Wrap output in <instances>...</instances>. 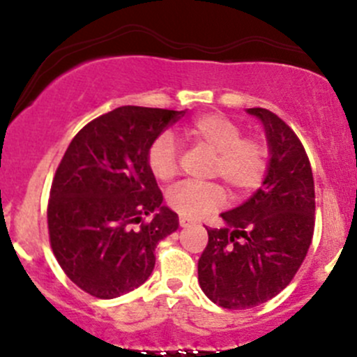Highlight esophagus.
Masks as SVG:
<instances>
[{"mask_svg":"<svg viewBox=\"0 0 357 357\" xmlns=\"http://www.w3.org/2000/svg\"><path fill=\"white\" fill-rule=\"evenodd\" d=\"M193 225H195V221H192V219L179 218V226H181V228H188V226H193Z\"/></svg>","mask_w":357,"mask_h":357,"instance_id":"esophagus-1","label":"esophagus"}]
</instances>
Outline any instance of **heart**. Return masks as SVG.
I'll list each match as a JSON object with an SVG mask.
<instances>
[{
	"label": "heart",
	"mask_w": 357,
	"mask_h": 357,
	"mask_svg": "<svg viewBox=\"0 0 357 357\" xmlns=\"http://www.w3.org/2000/svg\"><path fill=\"white\" fill-rule=\"evenodd\" d=\"M242 126L222 114H204L185 128L186 138L215 152L214 172L221 176L235 195L247 197L264 183L269 169V149L262 139L242 136ZM146 165L158 181H171L178 174V149L171 135L162 132L149 146ZM221 183L185 181L171 190L167 202L176 212L199 219L226 202Z\"/></svg>",
	"instance_id": "heart-1"
}]
</instances>
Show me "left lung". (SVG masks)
Segmentation results:
<instances>
[{
	"instance_id": "obj_1",
	"label": "left lung",
	"mask_w": 357,
	"mask_h": 357,
	"mask_svg": "<svg viewBox=\"0 0 357 357\" xmlns=\"http://www.w3.org/2000/svg\"><path fill=\"white\" fill-rule=\"evenodd\" d=\"M264 124L269 169L245 204L222 212L225 228H207L199 283L214 304L248 309L276 297L294 280L314 233V179L291 128L268 109H248Z\"/></svg>"
}]
</instances>
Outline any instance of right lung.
Segmentation results:
<instances>
[{
  "label": "right lung",
  "mask_w": 357,
  "mask_h": 357,
  "mask_svg": "<svg viewBox=\"0 0 357 357\" xmlns=\"http://www.w3.org/2000/svg\"><path fill=\"white\" fill-rule=\"evenodd\" d=\"M183 115L119 107L88 122L63 153L50 190V245L86 294L115 298L138 289L152 275L157 243L178 229V214L162 205L146 152Z\"/></svg>",
  "instance_id": "obj_1"
}]
</instances>
